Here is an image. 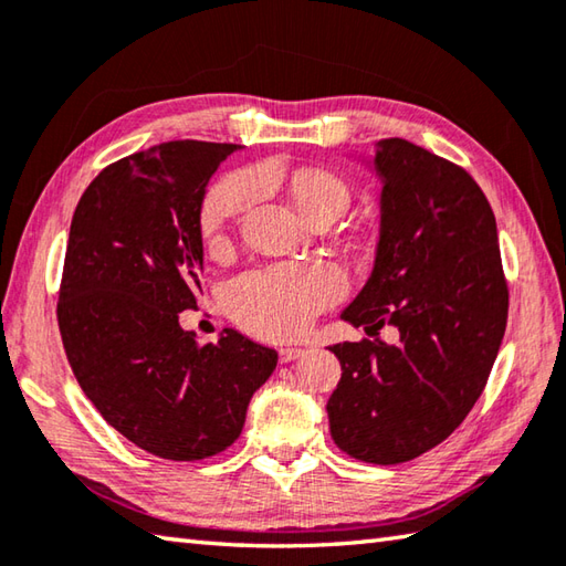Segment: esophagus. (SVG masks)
Returning a JSON list of instances; mask_svg holds the SVG:
<instances>
[{
    "instance_id": "obj_1",
    "label": "esophagus",
    "mask_w": 566,
    "mask_h": 566,
    "mask_svg": "<svg viewBox=\"0 0 566 566\" xmlns=\"http://www.w3.org/2000/svg\"><path fill=\"white\" fill-rule=\"evenodd\" d=\"M302 356H304V350L296 348V346H284V348H280V360H282V363H292V360L302 358Z\"/></svg>"
}]
</instances>
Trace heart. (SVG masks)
Segmentation results:
<instances>
[{"label":"heart","mask_w":566,"mask_h":566,"mask_svg":"<svg viewBox=\"0 0 566 566\" xmlns=\"http://www.w3.org/2000/svg\"><path fill=\"white\" fill-rule=\"evenodd\" d=\"M290 196L308 223L334 220L350 206L348 184L328 169L302 166L292 171ZM254 198L250 176H228L206 193L201 230L210 248L226 242L228 228ZM343 294V276L328 262H290L238 276L228 290V312L242 328L262 338H294L312 326Z\"/></svg>","instance_id":"obj_1"}]
</instances>
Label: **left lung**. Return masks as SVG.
<instances>
[{
  "label": "left lung",
  "instance_id": "1",
  "mask_svg": "<svg viewBox=\"0 0 566 566\" xmlns=\"http://www.w3.org/2000/svg\"><path fill=\"white\" fill-rule=\"evenodd\" d=\"M380 242L368 284L340 316L395 326L400 340L336 343L331 437L348 457L390 467L441 444L479 400L507 324L495 216L473 176L392 137L375 151Z\"/></svg>",
  "mask_w": 566,
  "mask_h": 566
}]
</instances>
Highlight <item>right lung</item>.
<instances>
[{"instance_id": "add662e5", "label": "right lung", "mask_w": 566, "mask_h": 566, "mask_svg": "<svg viewBox=\"0 0 566 566\" xmlns=\"http://www.w3.org/2000/svg\"><path fill=\"white\" fill-rule=\"evenodd\" d=\"M238 144L179 139L105 166L75 206L59 328L87 400L132 444L169 461L226 451L276 353L226 328L196 340L179 314L201 292V203Z\"/></svg>"}]
</instances>
